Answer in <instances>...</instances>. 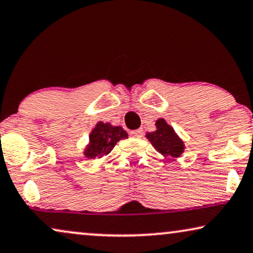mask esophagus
I'll return each mask as SVG.
<instances>
[{
    "mask_svg": "<svg viewBox=\"0 0 253 253\" xmlns=\"http://www.w3.org/2000/svg\"><path fill=\"white\" fill-rule=\"evenodd\" d=\"M130 134L134 138H141V137H143L144 132H143V130H141V129H137V130L130 131Z\"/></svg>",
    "mask_w": 253,
    "mask_h": 253,
    "instance_id": "esophagus-1",
    "label": "esophagus"
}]
</instances>
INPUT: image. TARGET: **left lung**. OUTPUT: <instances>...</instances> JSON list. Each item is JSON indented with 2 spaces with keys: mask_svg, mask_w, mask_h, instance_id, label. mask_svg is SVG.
Listing matches in <instances>:
<instances>
[{
  "mask_svg": "<svg viewBox=\"0 0 253 253\" xmlns=\"http://www.w3.org/2000/svg\"><path fill=\"white\" fill-rule=\"evenodd\" d=\"M155 131L147 132L146 138L162 157L177 159L185 150V144L165 119L155 121Z\"/></svg>",
  "mask_w": 253,
  "mask_h": 253,
  "instance_id": "1",
  "label": "left lung"
}]
</instances>
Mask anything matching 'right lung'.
<instances>
[{"label": "right lung", "mask_w": 253, "mask_h": 253, "mask_svg": "<svg viewBox=\"0 0 253 253\" xmlns=\"http://www.w3.org/2000/svg\"><path fill=\"white\" fill-rule=\"evenodd\" d=\"M127 137L129 134L122 126L100 121L89 132L88 143L83 154L87 159H101L108 155L120 140L126 139Z\"/></svg>", "instance_id": "1"}]
</instances>
